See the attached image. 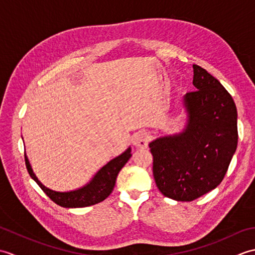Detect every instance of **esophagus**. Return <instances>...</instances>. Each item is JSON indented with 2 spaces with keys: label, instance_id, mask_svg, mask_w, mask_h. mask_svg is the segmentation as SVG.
Wrapping results in <instances>:
<instances>
[{
  "label": "esophagus",
  "instance_id": "obj_1",
  "mask_svg": "<svg viewBox=\"0 0 255 255\" xmlns=\"http://www.w3.org/2000/svg\"><path fill=\"white\" fill-rule=\"evenodd\" d=\"M132 144L136 148H145L148 145V134L144 131L136 132L132 136Z\"/></svg>",
  "mask_w": 255,
  "mask_h": 255
}]
</instances>
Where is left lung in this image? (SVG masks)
<instances>
[{
    "label": "left lung",
    "instance_id": "left-lung-1",
    "mask_svg": "<svg viewBox=\"0 0 255 255\" xmlns=\"http://www.w3.org/2000/svg\"><path fill=\"white\" fill-rule=\"evenodd\" d=\"M197 91L183 96L186 122L180 132L149 143L159 191L177 202H192L224 180L238 144L237 107L219 81L194 64Z\"/></svg>",
    "mask_w": 255,
    "mask_h": 255
}]
</instances>
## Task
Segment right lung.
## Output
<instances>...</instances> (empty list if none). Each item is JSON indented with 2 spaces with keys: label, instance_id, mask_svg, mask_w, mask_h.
<instances>
[{
  "label": "right lung",
  "instance_id": "1",
  "mask_svg": "<svg viewBox=\"0 0 255 255\" xmlns=\"http://www.w3.org/2000/svg\"><path fill=\"white\" fill-rule=\"evenodd\" d=\"M130 156L131 148L128 147L123 153L115 156L111 161H108L104 166L101 167L95 173V175L91 178L90 182L86 183L85 185L67 192L53 191V189L45 186L44 184L38 180V177L36 176L34 171H32L28 156H27L26 153L25 162L30 177L39 185V187L46 193L47 196L52 202H55L57 205L64 208H81L99 204L110 196L114 186H115L119 171L127 163Z\"/></svg>",
  "mask_w": 255,
  "mask_h": 255
}]
</instances>
